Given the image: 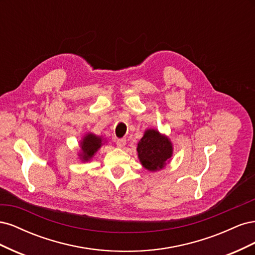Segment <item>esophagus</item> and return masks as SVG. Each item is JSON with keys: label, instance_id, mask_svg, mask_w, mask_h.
I'll return each instance as SVG.
<instances>
[{"label": "esophagus", "instance_id": "1", "mask_svg": "<svg viewBox=\"0 0 255 255\" xmlns=\"http://www.w3.org/2000/svg\"><path fill=\"white\" fill-rule=\"evenodd\" d=\"M116 143H117L119 148H123V146H125L126 143H127V139H126V138H120V139L116 140Z\"/></svg>", "mask_w": 255, "mask_h": 255}]
</instances>
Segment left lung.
<instances>
[{
  "instance_id": "1",
  "label": "left lung",
  "mask_w": 255,
  "mask_h": 255,
  "mask_svg": "<svg viewBox=\"0 0 255 255\" xmlns=\"http://www.w3.org/2000/svg\"><path fill=\"white\" fill-rule=\"evenodd\" d=\"M138 157L142 166L150 171L164 168L172 155V144L155 129H148L137 145Z\"/></svg>"
}]
</instances>
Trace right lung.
<instances>
[{"instance_id":"right-lung-1","label":"right lung","mask_w":255,"mask_h":255,"mask_svg":"<svg viewBox=\"0 0 255 255\" xmlns=\"http://www.w3.org/2000/svg\"><path fill=\"white\" fill-rule=\"evenodd\" d=\"M82 148V154L81 156L83 160H89L94 154L98 151V149L102 144V138L98 137L94 134H88L86 137H84L83 141L81 142Z\"/></svg>"}]
</instances>
